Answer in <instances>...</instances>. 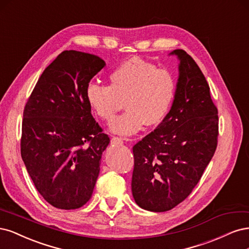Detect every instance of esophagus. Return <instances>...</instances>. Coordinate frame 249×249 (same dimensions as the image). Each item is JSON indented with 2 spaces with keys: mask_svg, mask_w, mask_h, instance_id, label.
Returning <instances> with one entry per match:
<instances>
[{
  "mask_svg": "<svg viewBox=\"0 0 249 249\" xmlns=\"http://www.w3.org/2000/svg\"><path fill=\"white\" fill-rule=\"evenodd\" d=\"M110 143H111V145L121 146L123 143V140L121 138H118V136H113V138L110 139Z\"/></svg>",
  "mask_w": 249,
  "mask_h": 249,
  "instance_id": "1",
  "label": "esophagus"
}]
</instances>
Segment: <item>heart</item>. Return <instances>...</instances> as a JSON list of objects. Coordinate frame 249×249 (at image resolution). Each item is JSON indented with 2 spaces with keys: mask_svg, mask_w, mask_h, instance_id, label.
<instances>
[{
  "mask_svg": "<svg viewBox=\"0 0 249 249\" xmlns=\"http://www.w3.org/2000/svg\"><path fill=\"white\" fill-rule=\"evenodd\" d=\"M177 83L166 69L140 58H132L109 74V86L92 83L87 87V100L94 113L111 121L123 107L126 113L115 119L110 130L131 135L145 125L154 127L163 122L175 100Z\"/></svg>",
  "mask_w": 249,
  "mask_h": 249,
  "instance_id": "heart-1",
  "label": "heart"
}]
</instances>
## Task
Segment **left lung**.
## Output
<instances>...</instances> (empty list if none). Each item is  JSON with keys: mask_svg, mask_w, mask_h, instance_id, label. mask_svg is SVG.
I'll list each match as a JSON object with an SVG mask.
<instances>
[{"mask_svg": "<svg viewBox=\"0 0 249 249\" xmlns=\"http://www.w3.org/2000/svg\"><path fill=\"white\" fill-rule=\"evenodd\" d=\"M175 100L154 131L132 148V196L141 208L164 212L183 202L212 159L218 138V111L197 64L183 50Z\"/></svg>", "mask_w": 249, "mask_h": 249, "instance_id": "8db88e82", "label": "left lung"}]
</instances>
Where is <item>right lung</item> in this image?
Instances as JSON below:
<instances>
[{"label": "right lung", "mask_w": 249, "mask_h": 249, "mask_svg": "<svg viewBox=\"0 0 249 249\" xmlns=\"http://www.w3.org/2000/svg\"><path fill=\"white\" fill-rule=\"evenodd\" d=\"M104 66L95 54L64 51L45 68L23 109L21 158L39 194L58 209H77L91 198L109 143L86 96Z\"/></svg>", "instance_id": "right-lung-1"}]
</instances>
